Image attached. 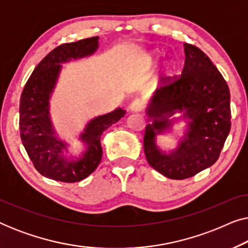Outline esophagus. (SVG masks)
<instances>
[{"mask_svg": "<svg viewBox=\"0 0 248 248\" xmlns=\"http://www.w3.org/2000/svg\"><path fill=\"white\" fill-rule=\"evenodd\" d=\"M130 109L132 111H135V113H139L143 109V103H142L141 99H134L130 105Z\"/></svg>", "mask_w": 248, "mask_h": 248, "instance_id": "34e87169", "label": "esophagus"}]
</instances>
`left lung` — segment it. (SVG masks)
Here are the masks:
<instances>
[{"label":"left lung","instance_id":"8db88e82","mask_svg":"<svg viewBox=\"0 0 248 248\" xmlns=\"http://www.w3.org/2000/svg\"><path fill=\"white\" fill-rule=\"evenodd\" d=\"M179 77H166L147 109L144 154L149 165L166 177L186 179L218 160L232 126L230 93L221 73L199 47L186 43ZM183 111L190 120L188 133L175 152L166 154L155 135L171 124L168 117Z\"/></svg>","mask_w":248,"mask_h":248}]
</instances>
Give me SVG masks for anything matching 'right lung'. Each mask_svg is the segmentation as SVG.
<instances>
[{"label":"right lung","instance_id":"1","mask_svg":"<svg viewBox=\"0 0 248 248\" xmlns=\"http://www.w3.org/2000/svg\"><path fill=\"white\" fill-rule=\"evenodd\" d=\"M98 47V37L62 44L49 52L27 81L20 98V137L36 170L47 178L64 183L80 182L88 177L100 164L103 149L100 137L105 130L125 115L117 108L98 116L87 125L81 140L87 151L77 160L63 155L65 143L54 135L48 114V99L61 70V63L93 54Z\"/></svg>","mask_w":248,"mask_h":248}]
</instances>
